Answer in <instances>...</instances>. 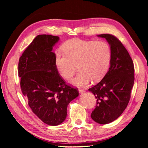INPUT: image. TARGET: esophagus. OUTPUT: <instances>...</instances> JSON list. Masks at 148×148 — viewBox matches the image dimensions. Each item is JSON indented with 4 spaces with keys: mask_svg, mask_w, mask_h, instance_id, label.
Segmentation results:
<instances>
[{
    "mask_svg": "<svg viewBox=\"0 0 148 148\" xmlns=\"http://www.w3.org/2000/svg\"><path fill=\"white\" fill-rule=\"evenodd\" d=\"M84 92H85V89H79V94L83 93Z\"/></svg>",
    "mask_w": 148,
    "mask_h": 148,
    "instance_id": "34e87169",
    "label": "esophagus"
}]
</instances>
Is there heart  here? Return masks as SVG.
<instances>
[{"mask_svg": "<svg viewBox=\"0 0 148 148\" xmlns=\"http://www.w3.org/2000/svg\"><path fill=\"white\" fill-rule=\"evenodd\" d=\"M62 49L65 54L56 52V66L62 77L69 79L78 65L79 73L70 82L76 86H86L92 79L95 82L101 81L109 69L112 51L105 41L74 38L66 41Z\"/></svg>", "mask_w": 148, "mask_h": 148, "instance_id": "obj_1", "label": "heart"}]
</instances>
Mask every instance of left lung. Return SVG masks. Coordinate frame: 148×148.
I'll return each instance as SVG.
<instances>
[{
	"instance_id": "obj_1",
	"label": "left lung",
	"mask_w": 148,
	"mask_h": 148,
	"mask_svg": "<svg viewBox=\"0 0 148 148\" xmlns=\"http://www.w3.org/2000/svg\"><path fill=\"white\" fill-rule=\"evenodd\" d=\"M97 37L105 38L109 44L111 61L105 77L88 90L97 99L91 117L96 123L104 125L119 118L127 107L135 80V69L129 53L117 38L109 34Z\"/></svg>"
}]
</instances>
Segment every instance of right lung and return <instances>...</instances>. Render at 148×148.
<instances>
[{
    "label": "right lung",
    "mask_w": 148,
    "mask_h": 148,
    "mask_svg": "<svg viewBox=\"0 0 148 148\" xmlns=\"http://www.w3.org/2000/svg\"><path fill=\"white\" fill-rule=\"evenodd\" d=\"M59 36L40 34L20 57V86L28 105L44 123L56 126L64 122L67 106L79 95L77 89L65 84L55 64L53 47Z\"/></svg>",
    "instance_id": "1"
}]
</instances>
